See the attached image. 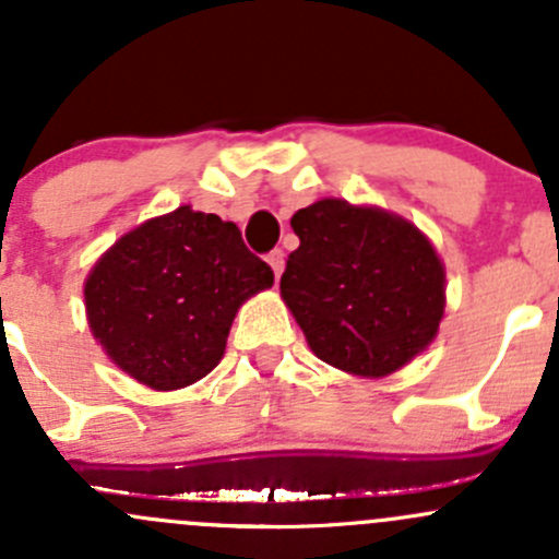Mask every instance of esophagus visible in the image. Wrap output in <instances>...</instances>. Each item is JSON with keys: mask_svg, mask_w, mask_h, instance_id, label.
I'll use <instances>...</instances> for the list:
<instances>
[{"mask_svg": "<svg viewBox=\"0 0 559 559\" xmlns=\"http://www.w3.org/2000/svg\"><path fill=\"white\" fill-rule=\"evenodd\" d=\"M267 264H270V267H273L275 281H278L281 273H284V251H281V249L270 251V254H267Z\"/></svg>", "mask_w": 559, "mask_h": 559, "instance_id": "1", "label": "esophagus"}]
</instances>
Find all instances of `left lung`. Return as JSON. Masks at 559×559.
<instances>
[{"mask_svg": "<svg viewBox=\"0 0 559 559\" xmlns=\"http://www.w3.org/2000/svg\"><path fill=\"white\" fill-rule=\"evenodd\" d=\"M299 246L281 297L321 361L388 378L420 356L444 316V264L404 216L324 198L292 216Z\"/></svg>", "mask_w": 559, "mask_h": 559, "instance_id": "left-lung-1", "label": "left lung"}]
</instances>
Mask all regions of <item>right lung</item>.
<instances>
[{
  "mask_svg": "<svg viewBox=\"0 0 559 559\" xmlns=\"http://www.w3.org/2000/svg\"><path fill=\"white\" fill-rule=\"evenodd\" d=\"M273 286V270L216 214L179 205L109 246L85 278L93 337L152 391H179L225 356L240 305Z\"/></svg>",
  "mask_w": 559,
  "mask_h": 559,
  "instance_id": "add662e5",
  "label": "right lung"
}]
</instances>
